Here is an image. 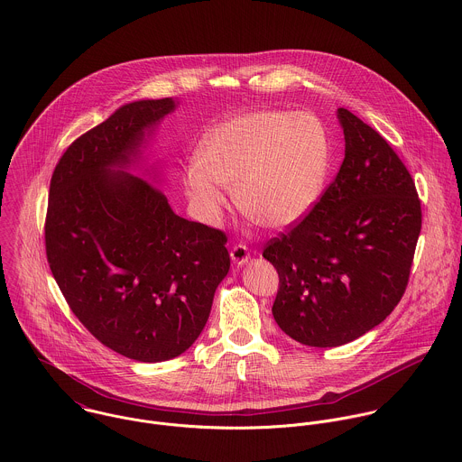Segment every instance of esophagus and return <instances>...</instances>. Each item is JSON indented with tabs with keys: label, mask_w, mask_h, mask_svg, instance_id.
I'll use <instances>...</instances> for the list:
<instances>
[{
	"label": "esophagus",
	"mask_w": 462,
	"mask_h": 462,
	"mask_svg": "<svg viewBox=\"0 0 462 462\" xmlns=\"http://www.w3.org/2000/svg\"><path fill=\"white\" fill-rule=\"evenodd\" d=\"M230 259L236 266H243L248 263L250 259V250L245 246V245H236L232 250H230Z\"/></svg>",
	"instance_id": "esophagus-1"
}]
</instances>
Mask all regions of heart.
<instances>
[{"mask_svg": "<svg viewBox=\"0 0 462 462\" xmlns=\"http://www.w3.org/2000/svg\"><path fill=\"white\" fill-rule=\"evenodd\" d=\"M182 175L189 198L208 221L236 190L239 208L266 228L300 223L319 201L330 171L332 144L310 112L259 108L216 125Z\"/></svg>", "mask_w": 462, "mask_h": 462, "instance_id": "obj_1", "label": "heart"}]
</instances>
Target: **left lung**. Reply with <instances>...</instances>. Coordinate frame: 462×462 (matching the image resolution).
Masks as SVG:
<instances>
[{"mask_svg":"<svg viewBox=\"0 0 462 462\" xmlns=\"http://www.w3.org/2000/svg\"><path fill=\"white\" fill-rule=\"evenodd\" d=\"M345 159L316 207L263 255L277 270L278 327L294 341L332 348L382 323L405 292L421 205L387 141L337 108Z\"/></svg>","mask_w":462,"mask_h":462,"instance_id":"1","label":"left lung"}]
</instances>
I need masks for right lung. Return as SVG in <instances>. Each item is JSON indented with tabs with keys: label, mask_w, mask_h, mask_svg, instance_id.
Here are the masks:
<instances>
[{
	"label": "right lung",
	"mask_w": 462,
	"mask_h": 462,
	"mask_svg": "<svg viewBox=\"0 0 462 462\" xmlns=\"http://www.w3.org/2000/svg\"><path fill=\"white\" fill-rule=\"evenodd\" d=\"M177 106L173 97L119 106L66 150L50 184V270L94 337L139 363L184 354L230 270L221 230L177 216L157 185L128 173Z\"/></svg>",
	"instance_id": "right-lung-1"
}]
</instances>
